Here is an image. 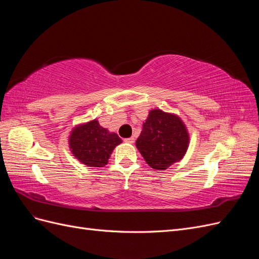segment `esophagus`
Listing matches in <instances>:
<instances>
[{
	"label": "esophagus",
	"instance_id": "obj_1",
	"mask_svg": "<svg viewBox=\"0 0 259 259\" xmlns=\"http://www.w3.org/2000/svg\"><path fill=\"white\" fill-rule=\"evenodd\" d=\"M124 142H126L128 144H134L135 143V138L134 137H130V138H125Z\"/></svg>",
	"mask_w": 259,
	"mask_h": 259
}]
</instances>
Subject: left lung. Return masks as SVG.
<instances>
[{
	"instance_id": "8db88e82",
	"label": "left lung",
	"mask_w": 259,
	"mask_h": 259,
	"mask_svg": "<svg viewBox=\"0 0 259 259\" xmlns=\"http://www.w3.org/2000/svg\"><path fill=\"white\" fill-rule=\"evenodd\" d=\"M188 144L189 136L182 120L159 109L149 112L136 140V147L149 166L161 170L183 159Z\"/></svg>"
}]
</instances>
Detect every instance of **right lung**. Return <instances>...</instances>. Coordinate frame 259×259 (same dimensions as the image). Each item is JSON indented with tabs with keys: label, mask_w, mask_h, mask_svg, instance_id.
Masks as SVG:
<instances>
[{
	"label": "right lung",
	"mask_w": 259,
	"mask_h": 259,
	"mask_svg": "<svg viewBox=\"0 0 259 259\" xmlns=\"http://www.w3.org/2000/svg\"><path fill=\"white\" fill-rule=\"evenodd\" d=\"M69 143L73 155L85 165L103 167L108 163L114 147L122 140L94 120L74 128Z\"/></svg>",
	"instance_id": "add662e5"
}]
</instances>
